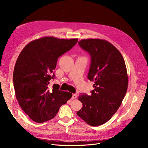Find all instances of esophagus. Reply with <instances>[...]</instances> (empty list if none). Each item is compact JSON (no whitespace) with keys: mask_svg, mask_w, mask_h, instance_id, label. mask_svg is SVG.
<instances>
[{"mask_svg":"<svg viewBox=\"0 0 148 148\" xmlns=\"http://www.w3.org/2000/svg\"><path fill=\"white\" fill-rule=\"evenodd\" d=\"M77 95L76 94H73V96H72V99H76V98H77Z\"/></svg>","mask_w":148,"mask_h":148,"instance_id":"obj_1","label":"esophagus"}]
</instances>
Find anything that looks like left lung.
<instances>
[{"mask_svg":"<svg viewBox=\"0 0 148 148\" xmlns=\"http://www.w3.org/2000/svg\"><path fill=\"white\" fill-rule=\"evenodd\" d=\"M78 43L90 55L88 79L95 84L90 96L79 95L83 107L77 114L88 124L98 126L110 119L121 106L127 90V69L121 53L108 41L86 39Z\"/></svg>","mask_w":148,"mask_h":148,"instance_id":"8db88e82","label":"left lung"}]
</instances>
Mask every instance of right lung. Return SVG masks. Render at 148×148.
Wrapping results in <instances>:
<instances>
[{
    "instance_id": "1",
    "label": "right lung",
    "mask_w": 148,
    "mask_h": 148,
    "mask_svg": "<svg viewBox=\"0 0 148 148\" xmlns=\"http://www.w3.org/2000/svg\"><path fill=\"white\" fill-rule=\"evenodd\" d=\"M77 41V38L42 37L27 44L20 53L13 72L15 95L22 109L34 121L41 123L52 119L72 97L71 92L59 90L58 85L51 89L49 84L55 78L53 71L58 57Z\"/></svg>"
}]
</instances>
